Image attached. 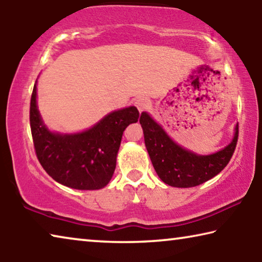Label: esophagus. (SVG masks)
<instances>
[{"mask_svg":"<svg viewBox=\"0 0 262 262\" xmlns=\"http://www.w3.org/2000/svg\"><path fill=\"white\" fill-rule=\"evenodd\" d=\"M135 106L140 112H143V111L149 107V99L147 97H140V98H137L135 100Z\"/></svg>","mask_w":262,"mask_h":262,"instance_id":"34e87169","label":"esophagus"}]
</instances>
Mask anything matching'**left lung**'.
<instances>
[{
  "mask_svg": "<svg viewBox=\"0 0 262 262\" xmlns=\"http://www.w3.org/2000/svg\"><path fill=\"white\" fill-rule=\"evenodd\" d=\"M140 123L155 170L164 183L173 187H194L214 178L228 165L238 141L237 125L231 143L216 154L199 156L174 143L148 113L141 114Z\"/></svg>",
  "mask_w": 262,
  "mask_h": 262,
  "instance_id": "8db88e82",
  "label": "left lung"
}]
</instances>
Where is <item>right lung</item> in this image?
<instances>
[{
  "instance_id": "right-lung-1",
  "label": "right lung",
  "mask_w": 262,
  "mask_h": 262,
  "mask_svg": "<svg viewBox=\"0 0 262 262\" xmlns=\"http://www.w3.org/2000/svg\"><path fill=\"white\" fill-rule=\"evenodd\" d=\"M37 86L30 104V125L39 163L57 183L75 189H99L110 183L122 134L139 120L134 106L115 111L90 129L72 135L51 133L37 108Z\"/></svg>"
}]
</instances>
